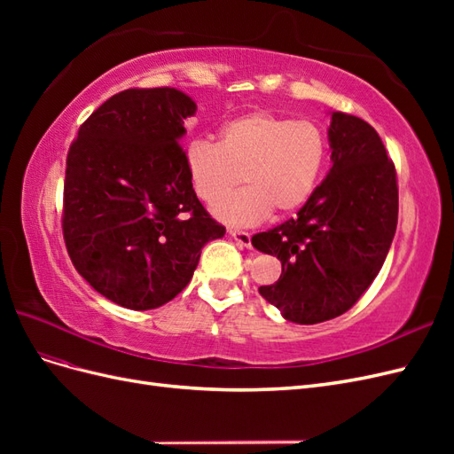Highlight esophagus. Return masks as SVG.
I'll list each match as a JSON object with an SVG mask.
<instances>
[{
	"label": "esophagus",
	"mask_w": 454,
	"mask_h": 454,
	"mask_svg": "<svg viewBox=\"0 0 454 454\" xmlns=\"http://www.w3.org/2000/svg\"><path fill=\"white\" fill-rule=\"evenodd\" d=\"M229 235L235 239L242 248H252V235L246 231H239V229H229Z\"/></svg>",
	"instance_id": "esophagus-1"
}]
</instances>
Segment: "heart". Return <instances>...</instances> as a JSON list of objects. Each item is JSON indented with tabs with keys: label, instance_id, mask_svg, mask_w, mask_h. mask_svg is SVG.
Returning <instances> with one entry per match:
<instances>
[{
	"label": "heart",
	"instance_id": "b5f03b06",
	"mask_svg": "<svg viewBox=\"0 0 454 454\" xmlns=\"http://www.w3.org/2000/svg\"><path fill=\"white\" fill-rule=\"evenodd\" d=\"M327 136L314 121L252 112L225 122L222 140H195L185 164L197 195L212 204L242 179L251 187L224 198L214 214L232 225H257L274 210L297 212L320 184Z\"/></svg>",
	"mask_w": 454,
	"mask_h": 454
}]
</instances>
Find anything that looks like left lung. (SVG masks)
<instances>
[{
	"label": "left lung",
	"mask_w": 454,
	"mask_h": 454,
	"mask_svg": "<svg viewBox=\"0 0 454 454\" xmlns=\"http://www.w3.org/2000/svg\"><path fill=\"white\" fill-rule=\"evenodd\" d=\"M332 168L297 217L252 239L277 255L278 282L259 294L287 322L320 324L347 312L379 274L397 225L394 162L377 130L332 112Z\"/></svg>",
	"instance_id": "left-lung-1"
}]
</instances>
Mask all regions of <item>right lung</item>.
I'll return each instance as SVG.
<instances>
[{"label": "right lung", "instance_id": "right-lung-1", "mask_svg": "<svg viewBox=\"0 0 454 454\" xmlns=\"http://www.w3.org/2000/svg\"><path fill=\"white\" fill-rule=\"evenodd\" d=\"M195 112L177 89L122 90L81 125L67 153V254L125 309L168 303L193 278L204 244L225 235L199 202L180 147Z\"/></svg>", "mask_w": 454, "mask_h": 454}]
</instances>
